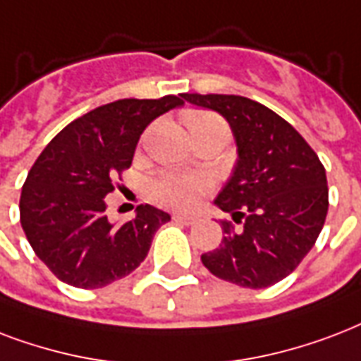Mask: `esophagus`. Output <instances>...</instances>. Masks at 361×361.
Here are the masks:
<instances>
[{
    "mask_svg": "<svg viewBox=\"0 0 361 361\" xmlns=\"http://www.w3.org/2000/svg\"><path fill=\"white\" fill-rule=\"evenodd\" d=\"M173 220H175L177 224H184V226L195 224V216H188V214H173Z\"/></svg>",
    "mask_w": 361,
    "mask_h": 361,
    "instance_id": "34e87169",
    "label": "esophagus"
}]
</instances>
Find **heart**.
Here are the masks:
<instances>
[{
	"label": "heart",
	"instance_id": "heart-1",
	"mask_svg": "<svg viewBox=\"0 0 361 361\" xmlns=\"http://www.w3.org/2000/svg\"><path fill=\"white\" fill-rule=\"evenodd\" d=\"M190 130L200 128H220L226 130L224 120L207 111H195L186 118ZM211 183L203 175H183V173H166L150 183V195L156 203L178 211L194 209L203 195L209 192Z\"/></svg>",
	"mask_w": 361,
	"mask_h": 361
}]
</instances>
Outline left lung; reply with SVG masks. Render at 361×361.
<instances>
[{
    "instance_id": "obj_1",
    "label": "left lung",
    "mask_w": 361,
    "mask_h": 361,
    "mask_svg": "<svg viewBox=\"0 0 361 361\" xmlns=\"http://www.w3.org/2000/svg\"><path fill=\"white\" fill-rule=\"evenodd\" d=\"M183 97L228 120L239 154L214 203L243 226L222 220V243L201 262L214 276L245 288L282 281L314 247L326 222L322 161L294 126L262 103L224 94Z\"/></svg>"
}]
</instances>
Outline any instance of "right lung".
<instances>
[{
	"label": "right lung",
	"instance_id": "obj_1",
	"mask_svg": "<svg viewBox=\"0 0 361 361\" xmlns=\"http://www.w3.org/2000/svg\"><path fill=\"white\" fill-rule=\"evenodd\" d=\"M183 97V96H180ZM177 96L118 99L67 124L32 166L20 195V224L39 259L61 282L103 288L137 269L152 237L171 220L152 205L113 226L105 195L128 169L145 128L175 107Z\"/></svg>",
	"mask_w": 361,
	"mask_h": 361
}]
</instances>
